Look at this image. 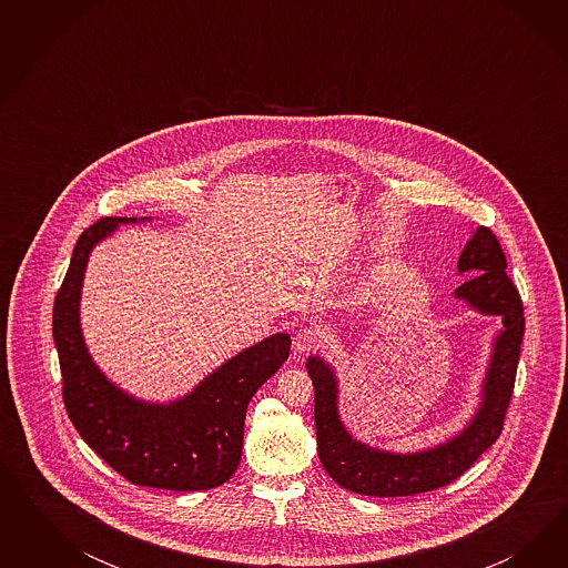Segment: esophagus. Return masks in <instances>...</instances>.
Wrapping results in <instances>:
<instances>
[{
    "instance_id": "1",
    "label": "esophagus",
    "mask_w": 568,
    "mask_h": 568,
    "mask_svg": "<svg viewBox=\"0 0 568 568\" xmlns=\"http://www.w3.org/2000/svg\"><path fill=\"white\" fill-rule=\"evenodd\" d=\"M327 342V335L316 327H304L297 331V335L293 337V347L300 352V354H306V352H314L318 347H323Z\"/></svg>"
}]
</instances>
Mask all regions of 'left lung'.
Returning <instances> with one entry per match:
<instances>
[{
    "label": "left lung",
    "mask_w": 568,
    "mask_h": 568,
    "mask_svg": "<svg viewBox=\"0 0 568 568\" xmlns=\"http://www.w3.org/2000/svg\"><path fill=\"white\" fill-rule=\"evenodd\" d=\"M506 256L491 229L479 226L458 260V273H468L456 295L485 314H499V333L483 385L479 413L458 437L418 454H389L352 439L337 414V381L328 364L312 356L306 362L314 385V425L318 458L328 477L345 489L375 498H402L439 489L456 481L498 442L515 392L516 366L525 335L523 300L506 273Z\"/></svg>",
    "instance_id": "obj_1"
}]
</instances>
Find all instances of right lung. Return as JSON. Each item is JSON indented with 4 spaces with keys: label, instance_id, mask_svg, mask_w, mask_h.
Returning a JSON list of instances; mask_svg holds the SVG:
<instances>
[{
    "label": "right lung",
    "instance_id": "1",
    "mask_svg": "<svg viewBox=\"0 0 568 568\" xmlns=\"http://www.w3.org/2000/svg\"><path fill=\"white\" fill-rule=\"evenodd\" d=\"M119 223L129 219L105 216L83 231L53 302V342L67 413L87 446L126 481L172 491L219 487L240 465L247 404L290 358L292 339L278 333L243 349L191 396L169 406L122 394L89 358L79 327L89 252Z\"/></svg>",
    "mask_w": 568,
    "mask_h": 568
}]
</instances>
